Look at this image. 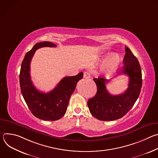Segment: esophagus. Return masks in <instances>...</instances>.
Wrapping results in <instances>:
<instances>
[{"label": "esophagus", "instance_id": "1", "mask_svg": "<svg viewBox=\"0 0 158 158\" xmlns=\"http://www.w3.org/2000/svg\"><path fill=\"white\" fill-rule=\"evenodd\" d=\"M83 76H84V78L88 79V78H89L90 77H91V74H90V73H88V72H84Z\"/></svg>", "mask_w": 158, "mask_h": 158}]
</instances>
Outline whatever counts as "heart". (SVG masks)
Instances as JSON below:
<instances>
[{"mask_svg":"<svg viewBox=\"0 0 158 158\" xmlns=\"http://www.w3.org/2000/svg\"><path fill=\"white\" fill-rule=\"evenodd\" d=\"M121 62V58L118 54H114L110 56L104 64V69L108 74L114 72L118 68Z\"/></svg>","mask_w":158,"mask_h":158,"instance_id":"heart-1","label":"heart"}]
</instances>
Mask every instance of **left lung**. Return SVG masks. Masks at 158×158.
<instances>
[{
    "label": "left lung",
    "mask_w": 158,
    "mask_h": 158,
    "mask_svg": "<svg viewBox=\"0 0 158 158\" xmlns=\"http://www.w3.org/2000/svg\"><path fill=\"white\" fill-rule=\"evenodd\" d=\"M126 54L123 59L124 66L119 74L129 76L128 87L119 95H111L106 89L109 82L104 78H94L97 85L95 96L87 101L91 114L100 121H114L126 115L137 101L142 87V73L138 59L131 51L125 47Z\"/></svg>",
    "instance_id": "8db88e82"
}]
</instances>
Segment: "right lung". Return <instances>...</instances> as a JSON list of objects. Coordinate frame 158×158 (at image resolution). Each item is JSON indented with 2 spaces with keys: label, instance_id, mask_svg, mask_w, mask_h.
<instances>
[{
  "label": "right lung",
  "instance_id": "1",
  "mask_svg": "<svg viewBox=\"0 0 158 158\" xmlns=\"http://www.w3.org/2000/svg\"><path fill=\"white\" fill-rule=\"evenodd\" d=\"M52 42L37 43L25 56L22 62L19 81L21 93L29 109L36 118L44 121H56L66 112L70 98L83 73L64 77L51 91L41 93L34 85L30 75V64L35 51L43 47H56Z\"/></svg>",
  "mask_w": 158,
  "mask_h": 158
}]
</instances>
